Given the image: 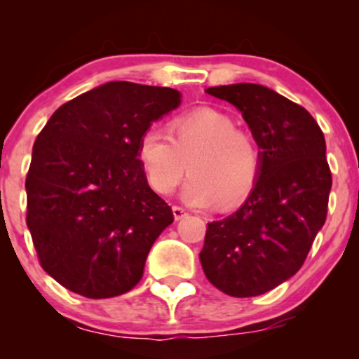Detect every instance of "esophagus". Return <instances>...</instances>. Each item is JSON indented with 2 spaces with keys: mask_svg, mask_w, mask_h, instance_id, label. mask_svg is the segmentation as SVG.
I'll return each instance as SVG.
<instances>
[{
  "mask_svg": "<svg viewBox=\"0 0 359 359\" xmlns=\"http://www.w3.org/2000/svg\"><path fill=\"white\" fill-rule=\"evenodd\" d=\"M172 211H174V217L177 221L182 219L184 216H187V211H185L184 208H180V205H174V208H172Z\"/></svg>",
  "mask_w": 359,
  "mask_h": 359,
  "instance_id": "esophagus-1",
  "label": "esophagus"
}]
</instances>
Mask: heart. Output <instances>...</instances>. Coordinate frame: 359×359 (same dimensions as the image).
<instances>
[{
    "instance_id": "1",
    "label": "heart",
    "mask_w": 359,
    "mask_h": 359,
    "mask_svg": "<svg viewBox=\"0 0 359 359\" xmlns=\"http://www.w3.org/2000/svg\"><path fill=\"white\" fill-rule=\"evenodd\" d=\"M168 137L156 128L140 135L137 158L156 194H172L187 172L182 197L196 208L219 203L233 209L245 203L257 187L263 167L258 140L250 131L238 130L228 113L197 108L168 123Z\"/></svg>"
}]
</instances>
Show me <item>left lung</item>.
<instances>
[{
	"label": "left lung",
	"mask_w": 359,
	"mask_h": 359,
	"mask_svg": "<svg viewBox=\"0 0 359 359\" xmlns=\"http://www.w3.org/2000/svg\"><path fill=\"white\" fill-rule=\"evenodd\" d=\"M205 93L241 111L262 147L263 167L246 203L208 222L201 265L224 294L255 297L297 273L324 226L332 185L324 135L307 109L265 86Z\"/></svg>",
	"instance_id": "8db88e82"
}]
</instances>
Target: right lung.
<instances>
[{"instance_id": "add662e5", "label": "right lung", "mask_w": 359, "mask_h": 359, "mask_svg": "<svg viewBox=\"0 0 359 359\" xmlns=\"http://www.w3.org/2000/svg\"><path fill=\"white\" fill-rule=\"evenodd\" d=\"M170 88L116 81L62 104L35 140L27 174V226L42 269L88 299L142 280L170 205L137 158L140 135L179 108Z\"/></svg>"}]
</instances>
